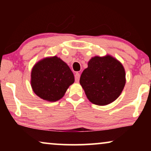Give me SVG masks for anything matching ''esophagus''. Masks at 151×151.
Returning a JSON list of instances; mask_svg holds the SVG:
<instances>
[{"mask_svg":"<svg viewBox=\"0 0 151 151\" xmlns=\"http://www.w3.org/2000/svg\"><path fill=\"white\" fill-rule=\"evenodd\" d=\"M80 75L79 73H78V72H76V74H75V80L76 82H78L80 80Z\"/></svg>","mask_w":151,"mask_h":151,"instance_id":"obj_1","label":"esophagus"}]
</instances>
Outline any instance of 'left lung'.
<instances>
[{"mask_svg":"<svg viewBox=\"0 0 151 151\" xmlns=\"http://www.w3.org/2000/svg\"><path fill=\"white\" fill-rule=\"evenodd\" d=\"M125 78L122 65L114 58L95 56L82 72L80 83L90 102L104 106L119 96L125 86Z\"/></svg>","mask_w":151,"mask_h":151,"instance_id":"1","label":"left lung"}]
</instances>
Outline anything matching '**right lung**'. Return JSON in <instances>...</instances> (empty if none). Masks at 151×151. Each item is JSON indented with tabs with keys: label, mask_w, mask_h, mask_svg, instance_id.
<instances>
[{
	"label": "right lung",
	"mask_w": 151,
	"mask_h": 151,
	"mask_svg": "<svg viewBox=\"0 0 151 151\" xmlns=\"http://www.w3.org/2000/svg\"><path fill=\"white\" fill-rule=\"evenodd\" d=\"M74 82L73 73L65 62L56 56L46 58L33 67L31 84L35 93L49 102L63 98Z\"/></svg>",
	"instance_id": "obj_1"
}]
</instances>
